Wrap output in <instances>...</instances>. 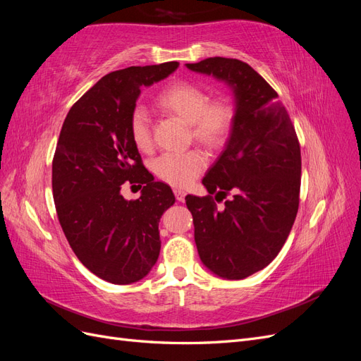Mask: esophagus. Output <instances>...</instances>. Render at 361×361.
I'll list each match as a JSON object with an SVG mask.
<instances>
[{"instance_id":"1","label":"esophagus","mask_w":361,"mask_h":361,"mask_svg":"<svg viewBox=\"0 0 361 361\" xmlns=\"http://www.w3.org/2000/svg\"><path fill=\"white\" fill-rule=\"evenodd\" d=\"M185 195H187V192H185L183 190H174V197H176L178 202H183Z\"/></svg>"}]
</instances>
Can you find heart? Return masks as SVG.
<instances>
[{"label":"heart","mask_w":361,"mask_h":361,"mask_svg":"<svg viewBox=\"0 0 361 361\" xmlns=\"http://www.w3.org/2000/svg\"><path fill=\"white\" fill-rule=\"evenodd\" d=\"M157 104L164 111L182 118L190 126V137L204 147L221 149L231 137L235 110L224 97L209 99L202 87L188 81L173 82L164 89ZM129 135L141 152L152 149V126L149 113L135 106L129 116ZM207 166V158L199 149L183 154H164L154 161V171L159 179L173 187H188Z\"/></svg>","instance_id":"obj_1"}]
</instances>
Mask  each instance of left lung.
I'll return each mask as SVG.
<instances>
[{"instance_id": "left-lung-1", "label": "left lung", "mask_w": 361, "mask_h": 361, "mask_svg": "<svg viewBox=\"0 0 361 361\" xmlns=\"http://www.w3.org/2000/svg\"><path fill=\"white\" fill-rule=\"evenodd\" d=\"M187 68L215 76L235 93L231 137L202 180L209 194H188L185 202L203 265L243 280L268 267L290 233L300 204V141L277 92L250 64L211 57ZM228 192L233 200L220 208L216 202Z\"/></svg>"}]
</instances>
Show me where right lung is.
I'll use <instances>...</instances> for the list:
<instances>
[{
	"mask_svg": "<svg viewBox=\"0 0 361 361\" xmlns=\"http://www.w3.org/2000/svg\"><path fill=\"white\" fill-rule=\"evenodd\" d=\"M178 61L108 73L69 110L52 159V194L73 253L94 276L129 285L157 264L159 218L174 203L167 183L155 182L129 135V116L141 87L178 69ZM125 181L143 186L125 201Z\"/></svg>",
	"mask_w": 361,
	"mask_h": 361,
	"instance_id": "add662e5",
	"label": "right lung"
}]
</instances>
